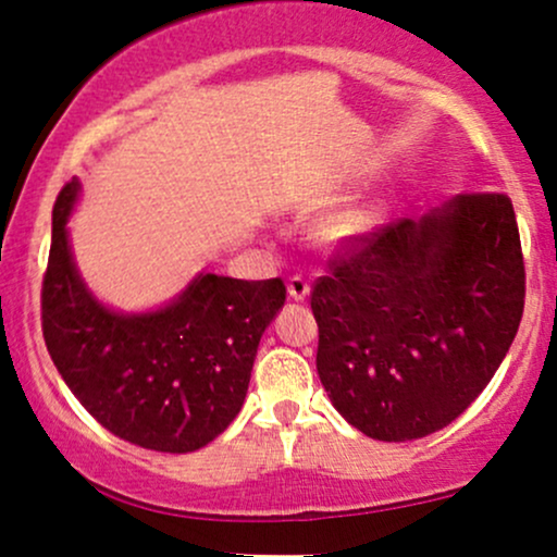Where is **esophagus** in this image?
Masks as SVG:
<instances>
[{"mask_svg": "<svg viewBox=\"0 0 557 557\" xmlns=\"http://www.w3.org/2000/svg\"><path fill=\"white\" fill-rule=\"evenodd\" d=\"M287 293H290V298L304 300L306 296H309V283H306L300 274H293V277L287 280Z\"/></svg>", "mask_w": 557, "mask_h": 557, "instance_id": "1", "label": "esophagus"}]
</instances>
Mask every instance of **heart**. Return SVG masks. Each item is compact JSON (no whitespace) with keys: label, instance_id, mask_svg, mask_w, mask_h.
Returning <instances> with one entry per match:
<instances>
[{"label":"heart","instance_id":"b5f03b06","mask_svg":"<svg viewBox=\"0 0 557 557\" xmlns=\"http://www.w3.org/2000/svg\"><path fill=\"white\" fill-rule=\"evenodd\" d=\"M374 212L369 207H348L343 212L332 214L324 225V238L332 246H354L367 238L374 227Z\"/></svg>","mask_w":557,"mask_h":557}]
</instances>
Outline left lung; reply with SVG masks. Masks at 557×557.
I'll return each instance as SVG.
<instances>
[{"label":"left lung","mask_w":557,"mask_h":557,"mask_svg":"<svg viewBox=\"0 0 557 557\" xmlns=\"http://www.w3.org/2000/svg\"><path fill=\"white\" fill-rule=\"evenodd\" d=\"M513 203L461 194L343 246L311 290L317 372L332 406L372 440L443 430L497 372L523 314Z\"/></svg>","instance_id":"1"}]
</instances>
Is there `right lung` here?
<instances>
[{
    "mask_svg": "<svg viewBox=\"0 0 557 557\" xmlns=\"http://www.w3.org/2000/svg\"><path fill=\"white\" fill-rule=\"evenodd\" d=\"M78 181L60 190L41 287V330L70 393L104 430L159 453L212 443L246 400L261 332L285 283L198 274L149 314H117L83 285L67 246Z\"/></svg>",
    "mask_w": 557,
    "mask_h": 557,
    "instance_id": "obj_1",
    "label": "right lung"
}]
</instances>
